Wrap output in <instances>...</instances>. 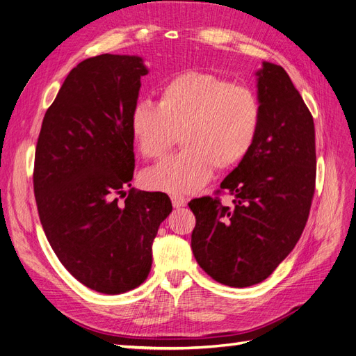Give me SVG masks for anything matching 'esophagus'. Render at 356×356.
I'll return each mask as SVG.
<instances>
[{"instance_id":"1","label":"esophagus","mask_w":356,"mask_h":356,"mask_svg":"<svg viewBox=\"0 0 356 356\" xmlns=\"http://www.w3.org/2000/svg\"><path fill=\"white\" fill-rule=\"evenodd\" d=\"M172 199V204H174V208H181V207H184V204L187 203V199L184 197V196H178V195H174L170 197Z\"/></svg>"}]
</instances>
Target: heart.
<instances>
[{
  "label": "heart",
  "instance_id": "heart-1",
  "mask_svg": "<svg viewBox=\"0 0 356 356\" xmlns=\"http://www.w3.org/2000/svg\"><path fill=\"white\" fill-rule=\"evenodd\" d=\"M255 92L218 75L190 71L160 92L157 105L141 102L131 132L143 157L163 159L181 138L182 152L145 172L147 186L191 193L209 181L213 168L233 169L250 156L261 126Z\"/></svg>",
  "mask_w": 356,
  "mask_h": 356
}]
</instances>
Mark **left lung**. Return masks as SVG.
I'll return each instance as SVG.
<instances>
[{"label": "left lung", "mask_w": 356, "mask_h": 356, "mask_svg": "<svg viewBox=\"0 0 356 356\" xmlns=\"http://www.w3.org/2000/svg\"><path fill=\"white\" fill-rule=\"evenodd\" d=\"M258 75L261 126L254 148L215 196L193 199L191 250L215 281L234 288L264 281L294 250L316 182L315 124L286 71L270 62ZM234 196L222 205L219 196Z\"/></svg>", "instance_id": "8db88e82"}]
</instances>
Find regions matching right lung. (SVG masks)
Segmentation results:
<instances>
[{"instance_id": "1", "label": "right lung", "mask_w": 356, "mask_h": 356, "mask_svg": "<svg viewBox=\"0 0 356 356\" xmlns=\"http://www.w3.org/2000/svg\"><path fill=\"white\" fill-rule=\"evenodd\" d=\"M147 72L138 56L80 62L37 141L32 181L42 230L67 270L102 294L145 281L159 225L172 212L166 193H124L135 169L131 115Z\"/></svg>"}]
</instances>
